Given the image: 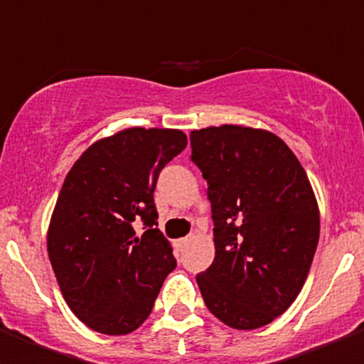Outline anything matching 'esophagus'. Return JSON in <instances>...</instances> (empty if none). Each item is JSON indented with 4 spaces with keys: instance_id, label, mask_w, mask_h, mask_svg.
I'll return each instance as SVG.
<instances>
[{
    "instance_id": "34e87169",
    "label": "esophagus",
    "mask_w": 364,
    "mask_h": 364,
    "mask_svg": "<svg viewBox=\"0 0 364 364\" xmlns=\"http://www.w3.org/2000/svg\"><path fill=\"white\" fill-rule=\"evenodd\" d=\"M188 237H184V239H178V240H176V242H175V247H176V250H184V247H186V244H188Z\"/></svg>"
}]
</instances>
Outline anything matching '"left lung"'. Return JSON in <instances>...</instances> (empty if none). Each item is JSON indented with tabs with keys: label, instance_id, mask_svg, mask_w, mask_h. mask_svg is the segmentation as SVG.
<instances>
[{
	"label": "left lung",
	"instance_id": "left-lung-1",
	"mask_svg": "<svg viewBox=\"0 0 364 364\" xmlns=\"http://www.w3.org/2000/svg\"><path fill=\"white\" fill-rule=\"evenodd\" d=\"M191 160L208 180L215 259L197 282L235 330L266 326L302 290L319 242V205L304 167L277 134L244 125L195 129Z\"/></svg>",
	"mask_w": 364,
	"mask_h": 364
}]
</instances>
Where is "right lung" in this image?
<instances>
[{
    "label": "right lung",
    "mask_w": 364,
    "mask_h": 364,
    "mask_svg": "<svg viewBox=\"0 0 364 364\" xmlns=\"http://www.w3.org/2000/svg\"><path fill=\"white\" fill-rule=\"evenodd\" d=\"M180 129L127 127L100 138L67 173L47 230V252L67 306L105 336L134 332L176 268L156 224L160 171L184 151ZM146 224L142 237L132 222Z\"/></svg>",
    "instance_id": "add662e5"
}]
</instances>
